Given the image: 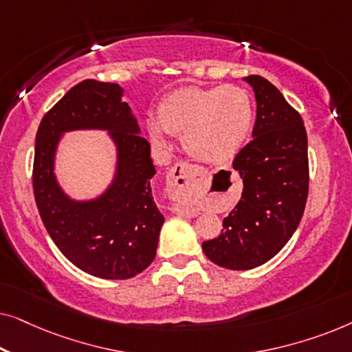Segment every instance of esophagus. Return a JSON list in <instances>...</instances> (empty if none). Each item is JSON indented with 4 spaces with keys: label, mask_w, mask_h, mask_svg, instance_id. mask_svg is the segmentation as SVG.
<instances>
[{
    "label": "esophagus",
    "mask_w": 352,
    "mask_h": 352,
    "mask_svg": "<svg viewBox=\"0 0 352 352\" xmlns=\"http://www.w3.org/2000/svg\"><path fill=\"white\" fill-rule=\"evenodd\" d=\"M204 176V171L200 168L187 162H179L166 173V190L171 200L182 204L187 197L192 194L194 187L199 179ZM181 214H189L187 208H179Z\"/></svg>",
    "instance_id": "obj_1"
}]
</instances>
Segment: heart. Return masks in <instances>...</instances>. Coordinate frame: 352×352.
<instances>
[{
    "mask_svg": "<svg viewBox=\"0 0 352 352\" xmlns=\"http://www.w3.org/2000/svg\"><path fill=\"white\" fill-rule=\"evenodd\" d=\"M158 123L147 124L151 141L168 147V134L182 136L190 155L226 163L237 155L252 133L254 109L247 89L235 85L181 88L166 94L157 109Z\"/></svg>",
    "mask_w": 352,
    "mask_h": 352,
    "instance_id": "b5f03b06",
    "label": "heart"
}]
</instances>
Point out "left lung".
Segmentation results:
<instances>
[{
  "label": "left lung",
  "mask_w": 352,
  "mask_h": 352,
  "mask_svg": "<svg viewBox=\"0 0 352 352\" xmlns=\"http://www.w3.org/2000/svg\"><path fill=\"white\" fill-rule=\"evenodd\" d=\"M256 98L253 139L234 158L242 199L223 219L221 234L201 243L210 261L232 271L261 266L292 239L309 192L307 136L301 115L271 81L245 78Z\"/></svg>",
  "instance_id": "8db88e82"
}]
</instances>
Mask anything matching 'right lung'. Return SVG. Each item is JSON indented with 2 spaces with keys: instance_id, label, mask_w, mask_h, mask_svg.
Returning <instances> with one entry per match:
<instances>
[{
  "instance_id": "obj_1",
  "label": "right lung",
  "mask_w": 352,
  "mask_h": 352,
  "mask_svg": "<svg viewBox=\"0 0 352 352\" xmlns=\"http://www.w3.org/2000/svg\"><path fill=\"white\" fill-rule=\"evenodd\" d=\"M122 94L117 83L75 85L43 117L33 160V194L47 234L76 267L109 280L131 278L151 266L165 223L152 197L151 144ZM74 129H105L118 146L114 182L96 201H72L55 181L56 144Z\"/></svg>"
}]
</instances>
